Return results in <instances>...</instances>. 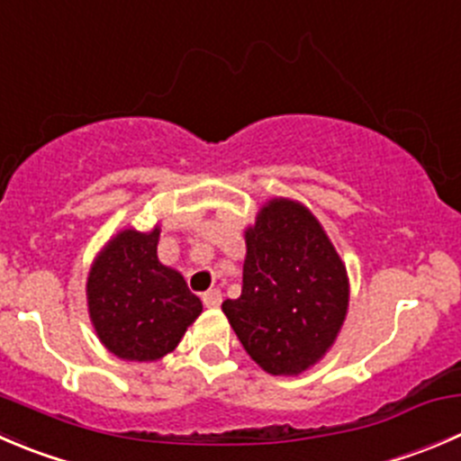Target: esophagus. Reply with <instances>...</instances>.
I'll return each instance as SVG.
<instances>
[{"label":"esophagus","instance_id":"34e87169","mask_svg":"<svg viewBox=\"0 0 461 461\" xmlns=\"http://www.w3.org/2000/svg\"><path fill=\"white\" fill-rule=\"evenodd\" d=\"M203 302H204V306H207V308H218V306H221V302H222L221 290H207V293L203 294Z\"/></svg>","mask_w":461,"mask_h":461}]
</instances>
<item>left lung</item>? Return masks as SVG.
<instances>
[{
    "label": "left lung",
    "instance_id": "8db88e82",
    "mask_svg": "<svg viewBox=\"0 0 461 461\" xmlns=\"http://www.w3.org/2000/svg\"><path fill=\"white\" fill-rule=\"evenodd\" d=\"M243 290L222 312L249 358L297 376L333 347L349 308V276L324 227L288 198L267 200L245 230Z\"/></svg>",
    "mask_w": 461,
    "mask_h": 461
}]
</instances>
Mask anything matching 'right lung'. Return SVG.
<instances>
[{"label":"right lung","mask_w":461,"mask_h":461,"mask_svg":"<svg viewBox=\"0 0 461 461\" xmlns=\"http://www.w3.org/2000/svg\"><path fill=\"white\" fill-rule=\"evenodd\" d=\"M158 243L159 227L123 230L107 240L89 270V320L103 347L122 360L164 358L203 312L185 276L159 263Z\"/></svg>","instance_id":"1"}]
</instances>
